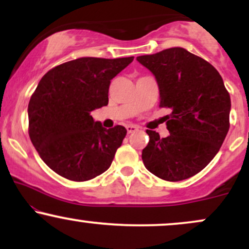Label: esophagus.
<instances>
[{
    "instance_id": "obj_1",
    "label": "esophagus",
    "mask_w": 249,
    "mask_h": 249,
    "mask_svg": "<svg viewBox=\"0 0 249 249\" xmlns=\"http://www.w3.org/2000/svg\"><path fill=\"white\" fill-rule=\"evenodd\" d=\"M126 130H127V133L131 134L136 132V131H138V126H136V125H126Z\"/></svg>"
}]
</instances>
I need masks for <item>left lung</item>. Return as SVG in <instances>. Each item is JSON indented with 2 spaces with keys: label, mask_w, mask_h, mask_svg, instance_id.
Segmentation results:
<instances>
[{
  "label": "left lung",
  "mask_w": 249,
  "mask_h": 249,
  "mask_svg": "<svg viewBox=\"0 0 249 249\" xmlns=\"http://www.w3.org/2000/svg\"><path fill=\"white\" fill-rule=\"evenodd\" d=\"M156 77L170 136L156 131L142 150L145 167L158 178L180 181L199 173L219 152L230 128L231 97L212 64L184 48L137 57Z\"/></svg>",
  "instance_id": "8db88e82"
}]
</instances>
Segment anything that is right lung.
<instances>
[{
  "label": "right lung",
  "instance_id": "right-lung-1",
  "mask_svg": "<svg viewBox=\"0 0 249 249\" xmlns=\"http://www.w3.org/2000/svg\"><path fill=\"white\" fill-rule=\"evenodd\" d=\"M132 61L81 57L42 77L28 105L29 136L42 160L57 174L87 181L111 166L126 128L107 130L91 112L107 105L111 79Z\"/></svg>",
  "mask_w": 249,
  "mask_h": 249
}]
</instances>
